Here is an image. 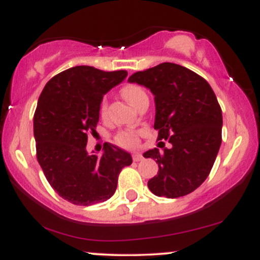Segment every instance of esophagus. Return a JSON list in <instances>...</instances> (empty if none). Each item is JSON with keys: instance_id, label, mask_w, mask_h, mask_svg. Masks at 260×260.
I'll return each mask as SVG.
<instances>
[{"instance_id": "obj_1", "label": "esophagus", "mask_w": 260, "mask_h": 260, "mask_svg": "<svg viewBox=\"0 0 260 260\" xmlns=\"http://www.w3.org/2000/svg\"><path fill=\"white\" fill-rule=\"evenodd\" d=\"M132 159H133V161H142L144 157H143L142 154H133Z\"/></svg>"}]
</instances>
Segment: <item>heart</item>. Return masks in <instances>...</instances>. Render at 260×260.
I'll return each mask as SVG.
<instances>
[{"instance_id":"obj_1","label":"heart","mask_w":260,"mask_h":260,"mask_svg":"<svg viewBox=\"0 0 260 260\" xmlns=\"http://www.w3.org/2000/svg\"><path fill=\"white\" fill-rule=\"evenodd\" d=\"M121 92L122 95H123L124 99L136 107H138L142 101L148 100L147 92L144 91V89H143L142 86L137 84L124 85L123 88H122ZM106 110H107V99L106 98H104L100 104L101 115H105ZM115 140L118 145H121V147L123 148H136L137 145L139 144V132L138 131H133V129L121 131V132L115 137Z\"/></svg>"}]
</instances>
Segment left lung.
Returning a JSON list of instances; mask_svg holds the SVG:
<instances>
[{
  "label": "left lung",
  "instance_id": "1",
  "mask_svg": "<svg viewBox=\"0 0 260 260\" xmlns=\"http://www.w3.org/2000/svg\"><path fill=\"white\" fill-rule=\"evenodd\" d=\"M128 82L155 95L154 128L163 150L143 154L159 165L149 189L166 198L189 194L207 180L221 145L222 113L215 92L199 74L171 62L133 73Z\"/></svg>",
  "mask_w": 260,
  "mask_h": 260
}]
</instances>
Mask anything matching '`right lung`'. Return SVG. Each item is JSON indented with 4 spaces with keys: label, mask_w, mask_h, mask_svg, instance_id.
<instances>
[{
    "label": "right lung",
    "mask_w": 260,
    "mask_h": 260,
    "mask_svg": "<svg viewBox=\"0 0 260 260\" xmlns=\"http://www.w3.org/2000/svg\"><path fill=\"white\" fill-rule=\"evenodd\" d=\"M127 77V71L104 72L76 66L45 85L34 113L37 157L45 177L59 197L76 205L111 198L121 170L132 164L127 151L105 143L101 156L86 151L96 133L104 94Z\"/></svg>",
    "instance_id": "obj_1"
}]
</instances>
